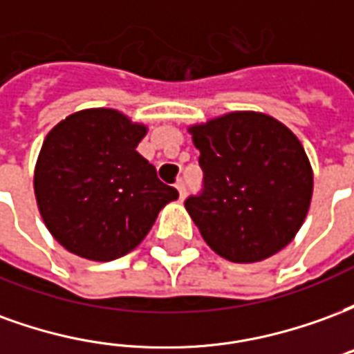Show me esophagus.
I'll return each mask as SVG.
<instances>
[{"instance_id": "1", "label": "esophagus", "mask_w": 354, "mask_h": 354, "mask_svg": "<svg viewBox=\"0 0 354 354\" xmlns=\"http://www.w3.org/2000/svg\"><path fill=\"white\" fill-rule=\"evenodd\" d=\"M176 189H178V193H180V199H182V197H184V195H185L184 180H178V182H176Z\"/></svg>"}]
</instances>
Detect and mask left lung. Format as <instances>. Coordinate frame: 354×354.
Returning <instances> with one entry per match:
<instances>
[{"label":"left lung","mask_w":354,"mask_h":354,"mask_svg":"<svg viewBox=\"0 0 354 354\" xmlns=\"http://www.w3.org/2000/svg\"><path fill=\"white\" fill-rule=\"evenodd\" d=\"M201 151L205 192L185 201L218 256L254 263L292 243L313 197V169L286 124L261 111H230L187 127Z\"/></svg>","instance_id":"8db88e82"}]
</instances>
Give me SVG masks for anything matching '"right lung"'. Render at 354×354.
Wrapping results in <instances>:
<instances>
[{
	"instance_id": "right-lung-1",
	"label": "right lung",
	"mask_w": 354,
	"mask_h": 354,
	"mask_svg": "<svg viewBox=\"0 0 354 354\" xmlns=\"http://www.w3.org/2000/svg\"><path fill=\"white\" fill-rule=\"evenodd\" d=\"M147 134L113 108L80 109L55 124L34 169L43 222L68 252L111 261L144 241L178 192L136 151Z\"/></svg>"
}]
</instances>
